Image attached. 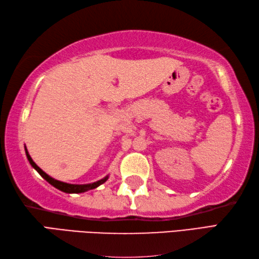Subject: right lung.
Segmentation results:
<instances>
[{
	"label": "right lung",
	"mask_w": 259,
	"mask_h": 259,
	"mask_svg": "<svg viewBox=\"0 0 259 259\" xmlns=\"http://www.w3.org/2000/svg\"><path fill=\"white\" fill-rule=\"evenodd\" d=\"M25 153H26V157H27V160L30 161L31 166L34 168L36 171L40 174L43 178H45L49 184H51L53 187H56L57 189L61 190L63 192H68V194H80V192H84V191H88V190H91V189H95L97 188V187H99L100 185H102L103 183H106V181L108 180L109 176H106L103 179L99 180V181H96V183H92V184H87V185H72V184H67V183H62V181H59V180H56L53 179L52 177H50V176L47 175L43 170L37 166V164L32 160V158L30 157L29 152H27L26 148H25Z\"/></svg>",
	"instance_id": "obj_1"
}]
</instances>
